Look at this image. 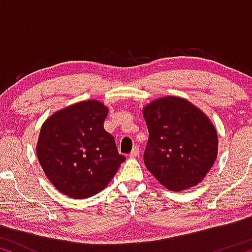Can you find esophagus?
I'll return each instance as SVG.
<instances>
[{
	"label": "esophagus",
	"instance_id": "1",
	"mask_svg": "<svg viewBox=\"0 0 252 252\" xmlns=\"http://www.w3.org/2000/svg\"><path fill=\"white\" fill-rule=\"evenodd\" d=\"M138 154H140V149H138V147H134L131 153H130V158H136V156H138Z\"/></svg>",
	"mask_w": 252,
	"mask_h": 252
}]
</instances>
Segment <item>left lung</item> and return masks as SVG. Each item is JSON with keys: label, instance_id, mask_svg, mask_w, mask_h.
I'll list each match as a JSON object with an SVG mask.
<instances>
[{"label": "left lung", "instance_id": "8db88e82", "mask_svg": "<svg viewBox=\"0 0 252 252\" xmlns=\"http://www.w3.org/2000/svg\"><path fill=\"white\" fill-rule=\"evenodd\" d=\"M149 131L147 169L170 190L195 186L218 154V135L209 117L189 100L167 96L144 106Z\"/></svg>", "mask_w": 252, "mask_h": 252}]
</instances>
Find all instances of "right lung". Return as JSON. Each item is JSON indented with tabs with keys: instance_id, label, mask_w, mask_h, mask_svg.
Returning <instances> with one entry per match:
<instances>
[{
	"instance_id": "right-lung-1",
	"label": "right lung",
	"mask_w": 252,
	"mask_h": 252,
	"mask_svg": "<svg viewBox=\"0 0 252 252\" xmlns=\"http://www.w3.org/2000/svg\"><path fill=\"white\" fill-rule=\"evenodd\" d=\"M108 108L85 100L56 112L42 124L36 155L48 180L72 199L105 189L126 161L115 138L104 129Z\"/></svg>"
}]
</instances>
